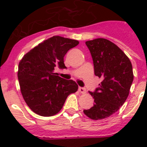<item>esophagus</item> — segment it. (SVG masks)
<instances>
[{"label": "esophagus", "instance_id": "1", "mask_svg": "<svg viewBox=\"0 0 147 147\" xmlns=\"http://www.w3.org/2000/svg\"><path fill=\"white\" fill-rule=\"evenodd\" d=\"M79 91L82 94H86V90L83 87H79Z\"/></svg>", "mask_w": 147, "mask_h": 147}]
</instances>
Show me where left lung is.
I'll return each instance as SVG.
<instances>
[{"mask_svg": "<svg viewBox=\"0 0 147 147\" xmlns=\"http://www.w3.org/2000/svg\"><path fill=\"white\" fill-rule=\"evenodd\" d=\"M92 56L94 74L102 81L94 93V105L83 113L92 120H102L115 113L129 94L134 79L129 58L113 42L105 38L86 41Z\"/></svg>", "mask_w": 147, "mask_h": 147, "instance_id": "obj_1", "label": "left lung"}]
</instances>
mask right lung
<instances>
[{
  "mask_svg": "<svg viewBox=\"0 0 147 147\" xmlns=\"http://www.w3.org/2000/svg\"><path fill=\"white\" fill-rule=\"evenodd\" d=\"M79 41L61 36L46 39L24 55L19 63L18 80L24 101L34 113L42 117L58 113L67 96L78 90L73 80L62 79L54 67L65 68L64 57Z\"/></svg>",
  "mask_w": 147,
  "mask_h": 147,
  "instance_id": "right-lung-1",
  "label": "right lung"
}]
</instances>
